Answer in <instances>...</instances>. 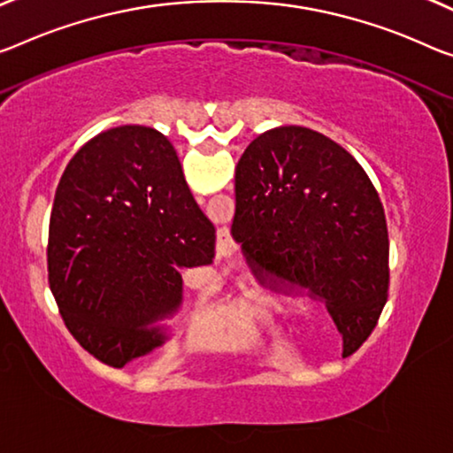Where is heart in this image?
<instances>
[{
  "label": "heart",
  "mask_w": 453,
  "mask_h": 453,
  "mask_svg": "<svg viewBox=\"0 0 453 453\" xmlns=\"http://www.w3.org/2000/svg\"><path fill=\"white\" fill-rule=\"evenodd\" d=\"M255 308L259 311H267L271 308H277V299L273 296H259V299L255 302Z\"/></svg>",
  "instance_id": "b5f03b06"
}]
</instances>
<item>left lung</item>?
Returning <instances> with one entry per match:
<instances>
[{"label":"left lung","instance_id":"1","mask_svg":"<svg viewBox=\"0 0 453 453\" xmlns=\"http://www.w3.org/2000/svg\"><path fill=\"white\" fill-rule=\"evenodd\" d=\"M234 198L231 234L250 269L322 297L344 354L358 350L388 296V233L357 159L314 129L281 125L247 145Z\"/></svg>","mask_w":453,"mask_h":453}]
</instances>
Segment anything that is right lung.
I'll return each instance as SVG.
<instances>
[{"label": "right lung", "instance_id": "obj_1", "mask_svg": "<svg viewBox=\"0 0 453 453\" xmlns=\"http://www.w3.org/2000/svg\"><path fill=\"white\" fill-rule=\"evenodd\" d=\"M214 241L168 137L143 125L95 135L62 173L48 234L68 332L115 368L154 352L182 305V271L211 265Z\"/></svg>", "mask_w": 453, "mask_h": 453}]
</instances>
